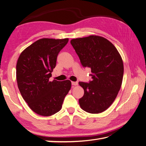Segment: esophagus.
<instances>
[{
  "instance_id": "1",
  "label": "esophagus",
  "mask_w": 146,
  "mask_h": 146,
  "mask_svg": "<svg viewBox=\"0 0 146 146\" xmlns=\"http://www.w3.org/2000/svg\"><path fill=\"white\" fill-rule=\"evenodd\" d=\"M72 86H77L78 85V82H72Z\"/></svg>"
}]
</instances>
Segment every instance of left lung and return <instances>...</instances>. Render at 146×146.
I'll use <instances>...</instances> for the list:
<instances>
[{"label": "left lung", "mask_w": 146, "mask_h": 146, "mask_svg": "<svg viewBox=\"0 0 146 146\" xmlns=\"http://www.w3.org/2000/svg\"><path fill=\"white\" fill-rule=\"evenodd\" d=\"M70 43L83 67L91 69L92 80L79 82L84 94L79 100L81 108L90 113L108 109L120 91L123 64L120 53L110 41L99 36L76 38Z\"/></svg>", "instance_id": "obj_1"}]
</instances>
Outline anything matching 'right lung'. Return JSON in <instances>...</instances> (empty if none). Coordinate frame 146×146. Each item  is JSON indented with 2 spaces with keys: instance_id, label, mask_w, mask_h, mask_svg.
Segmentation results:
<instances>
[{
  "instance_id": "right-lung-1",
  "label": "right lung",
  "mask_w": 146,
  "mask_h": 146,
  "mask_svg": "<svg viewBox=\"0 0 146 146\" xmlns=\"http://www.w3.org/2000/svg\"><path fill=\"white\" fill-rule=\"evenodd\" d=\"M69 41L42 38L21 53L16 65L17 86L23 99L33 111L48 117L60 110L71 88L69 80L51 82L53 69L60 50Z\"/></svg>"
}]
</instances>
